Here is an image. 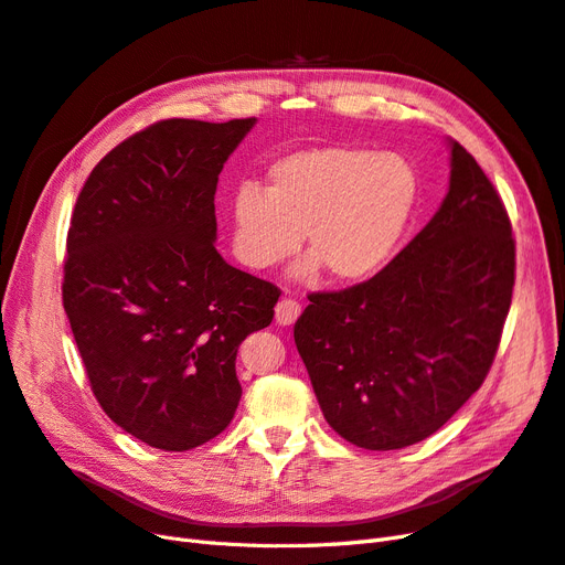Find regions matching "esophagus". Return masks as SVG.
<instances>
[{
  "instance_id": "1",
  "label": "esophagus",
  "mask_w": 565,
  "mask_h": 565,
  "mask_svg": "<svg viewBox=\"0 0 565 565\" xmlns=\"http://www.w3.org/2000/svg\"><path fill=\"white\" fill-rule=\"evenodd\" d=\"M298 317H300V302L296 298H281L277 302V321L281 327L294 324Z\"/></svg>"
}]
</instances>
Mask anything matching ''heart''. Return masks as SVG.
Here are the masks:
<instances>
[{
  "instance_id": "b5f03b06",
  "label": "heart",
  "mask_w": 565,
  "mask_h": 565,
  "mask_svg": "<svg viewBox=\"0 0 565 565\" xmlns=\"http://www.w3.org/2000/svg\"><path fill=\"white\" fill-rule=\"evenodd\" d=\"M418 177L393 151L319 147L277 160L267 186L241 184L232 199V236L238 260L267 269L291 257L305 234L312 253L298 277L324 267L335 281L376 274L414 215Z\"/></svg>"
}]
</instances>
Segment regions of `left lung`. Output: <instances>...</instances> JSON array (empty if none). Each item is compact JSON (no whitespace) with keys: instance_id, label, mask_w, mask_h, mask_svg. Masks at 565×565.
<instances>
[{"instance_id":"1","label":"left lung","mask_w":565,"mask_h":565,"mask_svg":"<svg viewBox=\"0 0 565 565\" xmlns=\"http://www.w3.org/2000/svg\"><path fill=\"white\" fill-rule=\"evenodd\" d=\"M449 191L376 277L310 294L294 338L329 426L364 449H402L443 428L486 381L515 279L497 189L449 141Z\"/></svg>"}]
</instances>
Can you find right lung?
<instances>
[{
  "instance_id": "obj_1",
  "label": "right lung",
  "mask_w": 565,
  "mask_h": 565,
  "mask_svg": "<svg viewBox=\"0 0 565 565\" xmlns=\"http://www.w3.org/2000/svg\"><path fill=\"white\" fill-rule=\"evenodd\" d=\"M255 118H170L108 151L79 191L63 263L92 393L110 422L166 452L230 426L236 350L281 291L222 260L215 191Z\"/></svg>"
}]
</instances>
